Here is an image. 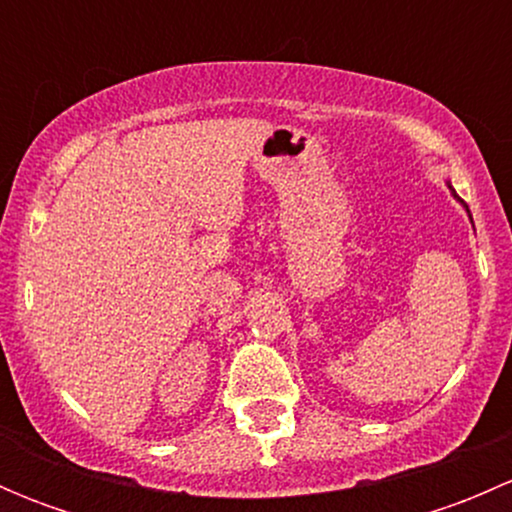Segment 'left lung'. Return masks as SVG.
Instances as JSON below:
<instances>
[{
    "mask_svg": "<svg viewBox=\"0 0 512 512\" xmlns=\"http://www.w3.org/2000/svg\"><path fill=\"white\" fill-rule=\"evenodd\" d=\"M446 185H448V190H451V195H453V198H456V200H458V203H461V205H463V208H466L468 218H471V210H468V205H466V203H463V200H461V198H458V193H456V190H453V185H451V183H446ZM471 223H473V218H471Z\"/></svg>",
    "mask_w": 512,
    "mask_h": 512,
    "instance_id": "obj_1",
    "label": "left lung"
}]
</instances>
